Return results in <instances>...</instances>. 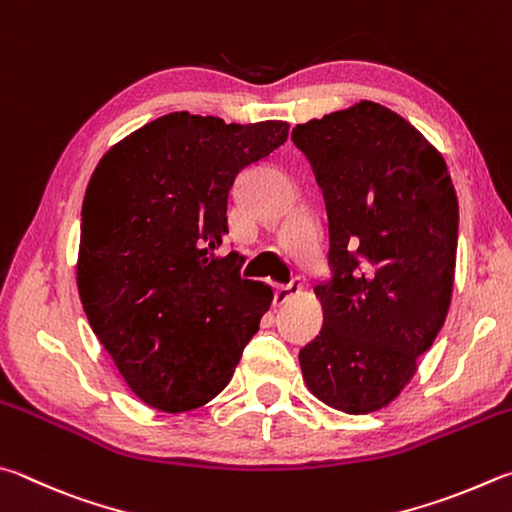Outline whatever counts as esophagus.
<instances>
[{
  "mask_svg": "<svg viewBox=\"0 0 512 512\" xmlns=\"http://www.w3.org/2000/svg\"><path fill=\"white\" fill-rule=\"evenodd\" d=\"M302 293V284L300 280H293L291 284H275V302L277 304H284L288 300H293Z\"/></svg>",
  "mask_w": 512,
  "mask_h": 512,
  "instance_id": "1",
  "label": "esophagus"
}]
</instances>
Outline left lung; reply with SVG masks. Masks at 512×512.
<instances>
[{"label":"left lung","instance_id":"left-lung-1","mask_svg":"<svg viewBox=\"0 0 512 512\" xmlns=\"http://www.w3.org/2000/svg\"><path fill=\"white\" fill-rule=\"evenodd\" d=\"M329 217L333 277L313 288L322 329L300 349L315 398L345 414L387 407L450 309L459 203L441 152L396 111L360 100L293 127Z\"/></svg>","mask_w":512,"mask_h":512}]
</instances>
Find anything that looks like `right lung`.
Listing matches in <instances>:
<instances>
[{"label":"right lung","instance_id":"1","mask_svg":"<svg viewBox=\"0 0 512 512\" xmlns=\"http://www.w3.org/2000/svg\"><path fill=\"white\" fill-rule=\"evenodd\" d=\"M288 138L284 120L224 123L174 111L136 129L91 174L78 293L91 329L129 389L179 414L228 385L273 300L239 277L228 201L239 172Z\"/></svg>","mask_w":512,"mask_h":512}]
</instances>
